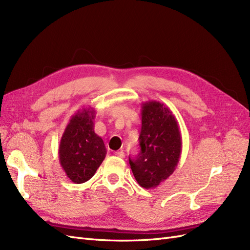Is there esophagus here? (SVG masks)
<instances>
[{
    "label": "esophagus",
    "mask_w": 250,
    "mask_h": 250,
    "mask_svg": "<svg viewBox=\"0 0 250 250\" xmlns=\"http://www.w3.org/2000/svg\"><path fill=\"white\" fill-rule=\"evenodd\" d=\"M115 155L120 157V158H124L125 157V153H124V151H122V150H121V151H116Z\"/></svg>",
    "instance_id": "esophagus-1"
}]
</instances>
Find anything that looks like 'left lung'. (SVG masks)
I'll use <instances>...</instances> for the list:
<instances>
[{
  "label": "left lung",
  "mask_w": 250,
  "mask_h": 250,
  "mask_svg": "<svg viewBox=\"0 0 250 250\" xmlns=\"http://www.w3.org/2000/svg\"><path fill=\"white\" fill-rule=\"evenodd\" d=\"M142 128L139 155L130 168L138 184L152 188L172 175L181 154V134L178 122L165 104L147 101L142 104Z\"/></svg>",
  "instance_id": "8db88e82"
}]
</instances>
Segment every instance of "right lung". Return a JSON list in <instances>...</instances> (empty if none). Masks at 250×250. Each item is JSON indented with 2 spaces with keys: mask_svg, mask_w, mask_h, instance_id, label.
I'll use <instances>...</instances> for the list:
<instances>
[{
  "mask_svg": "<svg viewBox=\"0 0 250 250\" xmlns=\"http://www.w3.org/2000/svg\"><path fill=\"white\" fill-rule=\"evenodd\" d=\"M94 108L79 109L67 123L59 144V163L74 184L85 183L104 161L106 148L94 130Z\"/></svg>",
  "mask_w": 250,
  "mask_h": 250,
  "instance_id": "1",
  "label": "right lung"
}]
</instances>
